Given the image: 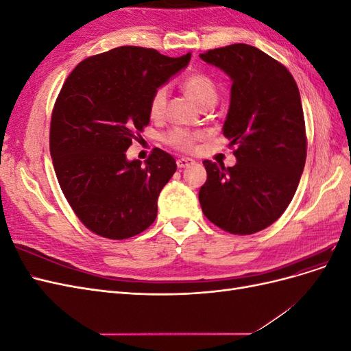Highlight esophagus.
I'll return each mask as SVG.
<instances>
[{
	"label": "esophagus",
	"mask_w": 351,
	"mask_h": 351,
	"mask_svg": "<svg viewBox=\"0 0 351 351\" xmlns=\"http://www.w3.org/2000/svg\"><path fill=\"white\" fill-rule=\"evenodd\" d=\"M193 164H195V161H193L192 158L183 156V158H178V159H177V167H178V168H186V167L193 165Z\"/></svg>",
	"instance_id": "34e87169"
}]
</instances>
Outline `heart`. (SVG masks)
Here are the masks:
<instances>
[{"label":"heart","mask_w":351,"mask_h":351,"mask_svg":"<svg viewBox=\"0 0 351 351\" xmlns=\"http://www.w3.org/2000/svg\"><path fill=\"white\" fill-rule=\"evenodd\" d=\"M183 89L184 92L192 98L200 107H212L218 99V86L210 76L205 73H192L183 80ZM168 101V86L162 84L158 86L149 102V112L154 119L162 117ZM204 134L200 132H192L182 127H174L169 130L165 136L164 141L167 145L173 146L174 149L190 152L195 149V145L199 139H202Z\"/></svg>","instance_id":"obj_1"}]
</instances>
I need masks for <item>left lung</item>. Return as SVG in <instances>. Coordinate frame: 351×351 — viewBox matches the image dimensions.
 I'll return each instance as SVG.
<instances>
[{
	"mask_svg": "<svg viewBox=\"0 0 351 351\" xmlns=\"http://www.w3.org/2000/svg\"><path fill=\"white\" fill-rule=\"evenodd\" d=\"M232 80L222 133L236 146L234 167L204 161L199 190L205 217L231 234L247 236L277 221L299 186L306 129L299 88L281 62L246 44L199 56Z\"/></svg>",
	"mask_w": 351,
	"mask_h": 351,
	"instance_id": "obj_1",
	"label": "left lung"
}]
</instances>
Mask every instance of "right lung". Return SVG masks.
I'll return each mask as SVG.
<instances>
[{"mask_svg":"<svg viewBox=\"0 0 351 351\" xmlns=\"http://www.w3.org/2000/svg\"><path fill=\"white\" fill-rule=\"evenodd\" d=\"M190 57L119 47L79 62L62 84L51 115V158L71 209L95 234L129 239L155 221L174 158L155 147L142 165L125 151L149 124L154 90Z\"/></svg>","mask_w":351,"mask_h":351,"instance_id":"obj_1","label":"right lung"}]
</instances>
